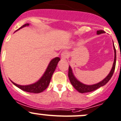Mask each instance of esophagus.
<instances>
[{"label": "esophagus", "mask_w": 121, "mask_h": 121, "mask_svg": "<svg viewBox=\"0 0 121 121\" xmlns=\"http://www.w3.org/2000/svg\"><path fill=\"white\" fill-rule=\"evenodd\" d=\"M61 57L63 59H67L68 57V54L66 52H63L61 54Z\"/></svg>", "instance_id": "esophagus-1"}]
</instances>
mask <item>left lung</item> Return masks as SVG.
<instances>
[{"mask_svg":"<svg viewBox=\"0 0 121 121\" xmlns=\"http://www.w3.org/2000/svg\"><path fill=\"white\" fill-rule=\"evenodd\" d=\"M97 35H100L101 33H104L105 31L104 30H98L97 31ZM113 50H114V53H115V57H114V61H113V66L112 67L110 73H109L107 77L105 78L101 82H98V83L94 84V85H85V84L81 83V82L77 80V79L74 77V74L73 73V71H72L71 68L70 66H69V68H68V78L70 81L71 84H72L74 88L76 90H77L80 93H85V92H90L91 91H93L96 90L97 89L99 88L101 86H104L105 85L108 81L110 80L112 76L113 73H114L115 68V65H116V50L115 48L114 45L113 44Z\"/></svg>","mask_w":121,"mask_h":121,"instance_id":"8db88e82","label":"left lung"}]
</instances>
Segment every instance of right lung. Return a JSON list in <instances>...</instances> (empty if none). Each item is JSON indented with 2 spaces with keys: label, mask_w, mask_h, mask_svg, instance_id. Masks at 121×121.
Returning <instances> with one entry per match:
<instances>
[{
  "label": "right lung",
  "mask_w": 121,
  "mask_h": 121,
  "mask_svg": "<svg viewBox=\"0 0 121 121\" xmlns=\"http://www.w3.org/2000/svg\"><path fill=\"white\" fill-rule=\"evenodd\" d=\"M29 25V23H27V24H24L23 26L19 28V29H22L24 27L28 26ZM60 60V58L59 57H56V58H53L52 60H51L44 74L41 77V78L35 83L28 85H20L14 83L13 81H11L14 85L22 90L23 91H26L28 92H31V93H40V92H43L44 90L47 88V86L49 85L52 75H53L54 72L56 67L57 65V64Z\"/></svg>",
  "instance_id": "obj_1"
}]
</instances>
